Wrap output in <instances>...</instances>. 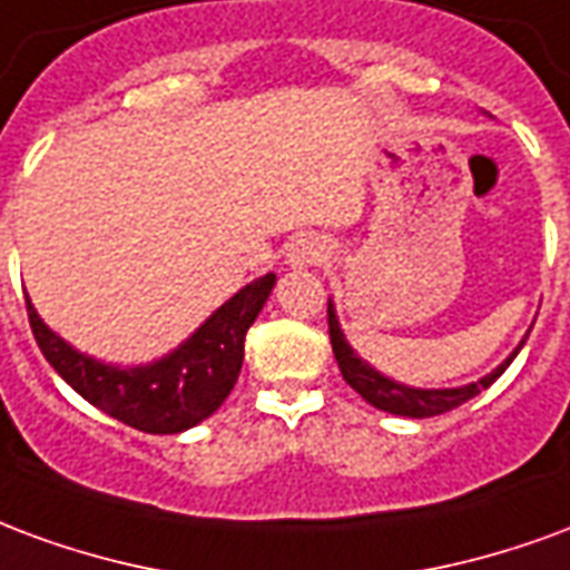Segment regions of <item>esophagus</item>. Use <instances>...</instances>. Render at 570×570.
<instances>
[{
    "label": "esophagus",
    "instance_id": "obj_1",
    "mask_svg": "<svg viewBox=\"0 0 570 570\" xmlns=\"http://www.w3.org/2000/svg\"><path fill=\"white\" fill-rule=\"evenodd\" d=\"M327 257V245L322 236H297L285 252V264L291 267H315Z\"/></svg>",
    "mask_w": 570,
    "mask_h": 570
}]
</instances>
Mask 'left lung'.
<instances>
[{
  "instance_id": "1",
  "label": "left lung",
  "mask_w": 570,
  "mask_h": 570,
  "mask_svg": "<svg viewBox=\"0 0 570 570\" xmlns=\"http://www.w3.org/2000/svg\"><path fill=\"white\" fill-rule=\"evenodd\" d=\"M327 327H331V346H334L336 364H340L343 380H346L367 404L376 406V410H385V413H394V416L406 419L440 416V413H450V410L461 406L464 401L476 397V394L483 392V389H489V385L510 367V361L517 358L519 348L525 346V340H522V343L498 364L495 371L485 373L483 380L468 382V385H455V389H419V385H404V382L385 376V373H380L373 364H367V361L361 358L358 352L352 348V343L346 340V334H343V327H340L334 301H327Z\"/></svg>"
}]
</instances>
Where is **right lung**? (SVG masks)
I'll return each instance as SVG.
<instances>
[{
	"label": "right lung",
	"instance_id": "add662e5",
	"mask_svg": "<svg viewBox=\"0 0 570 570\" xmlns=\"http://www.w3.org/2000/svg\"><path fill=\"white\" fill-rule=\"evenodd\" d=\"M276 273L248 282L164 358L120 367L78 352L41 322L27 297V313L41 355L87 404L145 434H181L209 419L234 392L243 371L245 334L264 309Z\"/></svg>",
	"mask_w": 570,
	"mask_h": 570
}]
</instances>
